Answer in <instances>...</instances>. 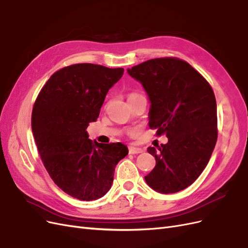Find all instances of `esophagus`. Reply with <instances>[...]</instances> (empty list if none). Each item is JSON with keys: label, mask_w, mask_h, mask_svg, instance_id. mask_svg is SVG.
Masks as SVG:
<instances>
[{"label": "esophagus", "mask_w": 248, "mask_h": 248, "mask_svg": "<svg viewBox=\"0 0 248 248\" xmlns=\"http://www.w3.org/2000/svg\"><path fill=\"white\" fill-rule=\"evenodd\" d=\"M128 151H129V154H139V153L144 152V150L140 148H137V147H129Z\"/></svg>", "instance_id": "esophagus-1"}]
</instances>
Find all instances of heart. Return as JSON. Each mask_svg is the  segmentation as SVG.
Here are the masks:
<instances>
[{
    "mask_svg": "<svg viewBox=\"0 0 248 248\" xmlns=\"http://www.w3.org/2000/svg\"><path fill=\"white\" fill-rule=\"evenodd\" d=\"M140 94H138V93H130L129 95H128V99H131V98H133V97H136V96H139Z\"/></svg>",
    "mask_w": 248,
    "mask_h": 248,
    "instance_id": "b5f03b06",
    "label": "heart"
}]
</instances>
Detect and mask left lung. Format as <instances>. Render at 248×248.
Instances as JSON below:
<instances>
[{"label": "left lung", "mask_w": 248, "mask_h": 248, "mask_svg": "<svg viewBox=\"0 0 248 248\" xmlns=\"http://www.w3.org/2000/svg\"><path fill=\"white\" fill-rule=\"evenodd\" d=\"M151 101L149 126L169 141L148 152L155 168L145 177L160 193L191 185L205 170L217 140V108L211 86L191 65L178 58H157L127 69Z\"/></svg>", "instance_id": "obj_1"}]
</instances>
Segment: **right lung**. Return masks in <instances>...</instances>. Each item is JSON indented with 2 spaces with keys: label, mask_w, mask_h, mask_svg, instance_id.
Listing matches in <instances>:
<instances>
[{
  "label": "right lung",
  "mask_w": 248,
  "mask_h": 248,
  "mask_svg": "<svg viewBox=\"0 0 248 248\" xmlns=\"http://www.w3.org/2000/svg\"><path fill=\"white\" fill-rule=\"evenodd\" d=\"M123 73V68L90 63L64 67L49 78L34 103L32 131L41 160L55 184L76 199L103 197L117 163L128 154L121 142L99 144L86 131Z\"/></svg>",
  "instance_id": "right-lung-1"
}]
</instances>
